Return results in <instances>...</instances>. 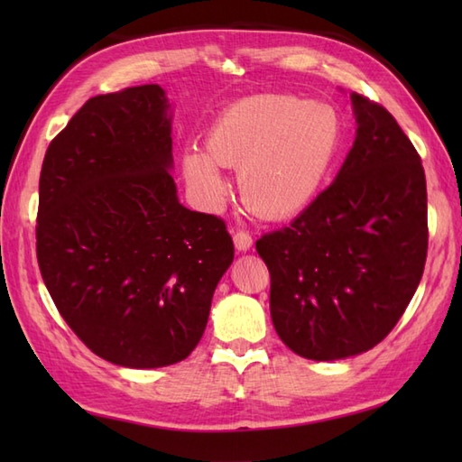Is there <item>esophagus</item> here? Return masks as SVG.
<instances>
[{
	"label": "esophagus",
	"instance_id": "obj_1",
	"mask_svg": "<svg viewBox=\"0 0 462 462\" xmlns=\"http://www.w3.org/2000/svg\"><path fill=\"white\" fill-rule=\"evenodd\" d=\"M252 236L248 232H244V230H240V232H236L234 234V246H236V250L238 252H248L250 248H252Z\"/></svg>",
	"mask_w": 462,
	"mask_h": 462
}]
</instances>
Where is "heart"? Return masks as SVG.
Returning <instances> with one entry per match:
<instances>
[{
	"mask_svg": "<svg viewBox=\"0 0 462 462\" xmlns=\"http://www.w3.org/2000/svg\"><path fill=\"white\" fill-rule=\"evenodd\" d=\"M341 139V116L331 105L256 95L216 116L206 152L186 149L182 172L202 206L218 210L228 194L220 166L238 169L244 204L262 218L283 220L319 194Z\"/></svg>",
	"mask_w": 462,
	"mask_h": 462,
	"instance_id": "b5f03b06",
	"label": "heart"
}]
</instances>
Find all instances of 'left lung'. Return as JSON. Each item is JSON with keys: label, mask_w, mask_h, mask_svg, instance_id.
Returning <instances> with one entry per match:
<instances>
[{"label": "left lung", "mask_w": 462, "mask_h": 462, "mask_svg": "<svg viewBox=\"0 0 462 462\" xmlns=\"http://www.w3.org/2000/svg\"><path fill=\"white\" fill-rule=\"evenodd\" d=\"M357 131L326 190L256 242L280 339L313 361L375 347L403 316L427 260L420 156L385 106L351 93Z\"/></svg>", "instance_id": "obj_1"}]
</instances>
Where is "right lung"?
I'll list each match as a JSON object with an SVG mask.
<instances>
[{
  "mask_svg": "<svg viewBox=\"0 0 462 462\" xmlns=\"http://www.w3.org/2000/svg\"><path fill=\"white\" fill-rule=\"evenodd\" d=\"M171 121L159 85L93 97L49 144L39 176L45 286L95 356L133 369L190 356L234 260L224 220L179 202Z\"/></svg>",
  "mask_w": 462,
  "mask_h": 462,
  "instance_id": "obj_1",
  "label": "right lung"
}]
</instances>
